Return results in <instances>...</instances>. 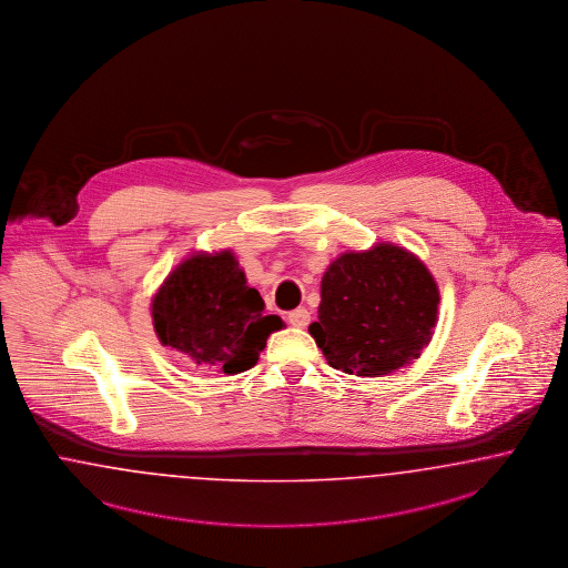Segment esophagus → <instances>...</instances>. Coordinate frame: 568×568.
<instances>
[{
  "instance_id": "34e87169",
  "label": "esophagus",
  "mask_w": 568,
  "mask_h": 568,
  "mask_svg": "<svg viewBox=\"0 0 568 568\" xmlns=\"http://www.w3.org/2000/svg\"><path fill=\"white\" fill-rule=\"evenodd\" d=\"M287 318H290V323L294 327H306L311 323V313L306 308H295V311L287 315Z\"/></svg>"
}]
</instances>
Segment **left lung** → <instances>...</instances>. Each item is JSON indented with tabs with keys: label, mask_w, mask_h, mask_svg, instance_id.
Returning <instances> with one entry per match:
<instances>
[{
	"label": "left lung",
	"mask_w": 568,
	"mask_h": 568,
	"mask_svg": "<svg viewBox=\"0 0 568 568\" xmlns=\"http://www.w3.org/2000/svg\"><path fill=\"white\" fill-rule=\"evenodd\" d=\"M429 268L393 243L346 251L321 278L318 321L308 332L334 369L386 376L420 357L437 323Z\"/></svg>",
	"instance_id": "1"
}]
</instances>
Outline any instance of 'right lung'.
<instances>
[{"label":"right lung","instance_id":"add662e5","mask_svg":"<svg viewBox=\"0 0 568 568\" xmlns=\"http://www.w3.org/2000/svg\"><path fill=\"white\" fill-rule=\"evenodd\" d=\"M152 323L162 346L227 376L257 364L268 336L285 325L264 313L230 250L185 257L152 297Z\"/></svg>","mask_w":568,"mask_h":568}]
</instances>
